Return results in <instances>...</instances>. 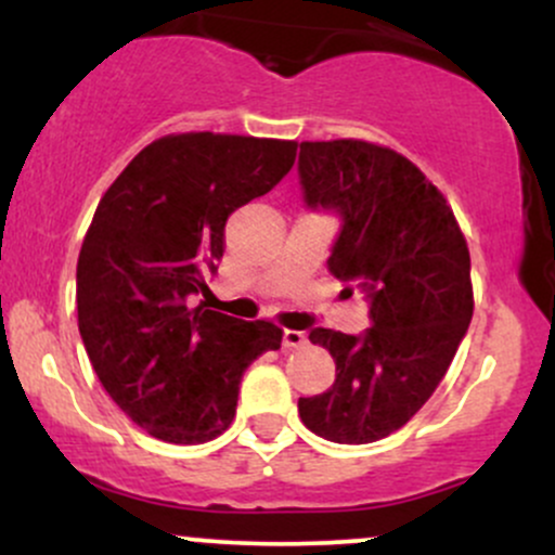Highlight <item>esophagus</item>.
<instances>
[{
	"mask_svg": "<svg viewBox=\"0 0 555 555\" xmlns=\"http://www.w3.org/2000/svg\"><path fill=\"white\" fill-rule=\"evenodd\" d=\"M282 344H284V349H297V347H305V344H308V334H305V331L286 328V331H284V336H282Z\"/></svg>",
	"mask_w": 555,
	"mask_h": 555,
	"instance_id": "esophagus-1",
	"label": "esophagus"
}]
</instances>
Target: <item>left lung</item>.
Here are the masks:
<instances>
[{"mask_svg": "<svg viewBox=\"0 0 555 555\" xmlns=\"http://www.w3.org/2000/svg\"><path fill=\"white\" fill-rule=\"evenodd\" d=\"M310 208L341 216L328 271L371 299V328H313L336 380L299 399L305 428L334 443H373L406 425L449 371L473 321L469 250L454 211L410 158L365 140L299 143Z\"/></svg>", "mask_w": 555, "mask_h": 555, "instance_id": "left-lung-1", "label": "left lung"}]
</instances>
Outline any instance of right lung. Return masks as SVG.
I'll return each instance as SVG.
<instances>
[{"label":"right lung","instance_id":"right-lung-1","mask_svg":"<svg viewBox=\"0 0 555 555\" xmlns=\"http://www.w3.org/2000/svg\"><path fill=\"white\" fill-rule=\"evenodd\" d=\"M295 140L182 132L145 145L95 208L78 258V326L101 386L167 443L232 425L242 373L282 328L193 308L227 219L292 169Z\"/></svg>","mask_w":555,"mask_h":555}]
</instances>
